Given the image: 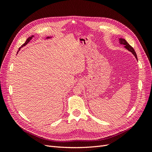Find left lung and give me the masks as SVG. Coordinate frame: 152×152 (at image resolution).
I'll return each instance as SVG.
<instances>
[{"label":"left lung","instance_id":"8db88e82","mask_svg":"<svg viewBox=\"0 0 152 152\" xmlns=\"http://www.w3.org/2000/svg\"><path fill=\"white\" fill-rule=\"evenodd\" d=\"M119 42L121 43V44H124V45H125V46H124V48H125L126 49H127L128 50H129L130 52H131L133 54H134V56H135V58L137 59V55H136V52H135L134 49H133V48L131 47V45L127 43V41H126L125 39H122V38L119 39Z\"/></svg>","mask_w":152,"mask_h":152}]
</instances>
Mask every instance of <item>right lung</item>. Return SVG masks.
<instances>
[{"mask_svg":"<svg viewBox=\"0 0 152 152\" xmlns=\"http://www.w3.org/2000/svg\"><path fill=\"white\" fill-rule=\"evenodd\" d=\"M33 37H34V35H31V37H28V39H26V42H25L23 44V45H21V47L19 48V50H20V48H23V46H25V45H26L27 44H28V43L30 42V40H31L32 38H33ZM49 38H50L49 37H47L46 39H49Z\"/></svg>","mask_w":152,"mask_h":152,"instance_id":"add662e5","label":"right lung"}]
</instances>
